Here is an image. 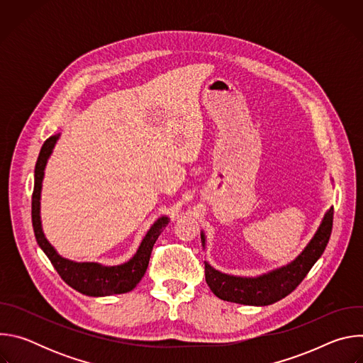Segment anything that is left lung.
<instances>
[{"label": "left lung", "mask_w": 363, "mask_h": 363, "mask_svg": "<svg viewBox=\"0 0 363 363\" xmlns=\"http://www.w3.org/2000/svg\"><path fill=\"white\" fill-rule=\"evenodd\" d=\"M333 206L325 213L320 225L312 240L301 252L279 269L270 270L255 277L233 276L216 270L205 262V280L211 291L221 300L247 304V306H269L290 294L306 277V274L322 257L332 233ZM205 233L201 231V242L205 248Z\"/></svg>", "instance_id": "8db88e82"}]
</instances>
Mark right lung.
<instances>
[{
  "mask_svg": "<svg viewBox=\"0 0 363 363\" xmlns=\"http://www.w3.org/2000/svg\"><path fill=\"white\" fill-rule=\"evenodd\" d=\"M60 138V133L50 136L44 145L41 146L38 160L34 169V191L31 199V218H33V228L37 244L48 257V260L57 270L60 277L74 290L82 294L93 296V297H103V296H113L122 294L133 290L136 284L142 280L147 264L150 252L153 248L155 241L158 240L162 230L169 224V218L167 216L160 217L155 221L147 233L145 234L143 240L140 241L136 252L129 258L128 262L118 264V266H103L94 262H73L69 258L62 257L57 250L50 244L45 238L43 225H41V216H40V206H41V188L44 179V171L50 155L53 153V149Z\"/></svg>",
  "mask_w": 363,
  "mask_h": 363,
  "instance_id": "right-lung-1",
  "label": "right lung"
}]
</instances>
